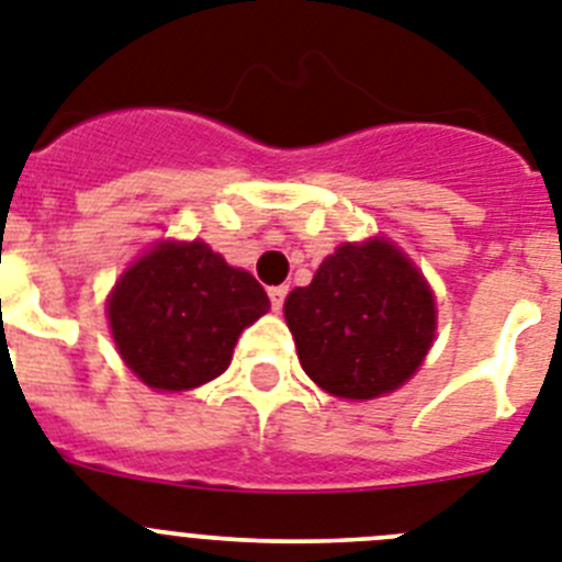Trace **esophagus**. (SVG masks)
I'll return each instance as SVG.
<instances>
[{"instance_id":"1","label":"esophagus","mask_w":562,"mask_h":562,"mask_svg":"<svg viewBox=\"0 0 562 562\" xmlns=\"http://www.w3.org/2000/svg\"><path fill=\"white\" fill-rule=\"evenodd\" d=\"M285 296H288V285L268 288V300H271V308L274 311H282V302H285Z\"/></svg>"}]
</instances>
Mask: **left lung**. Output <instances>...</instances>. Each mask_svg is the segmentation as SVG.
Listing matches in <instances>:
<instances>
[{"instance_id": "1", "label": "left lung", "mask_w": 562, "mask_h": 562, "mask_svg": "<svg viewBox=\"0 0 562 562\" xmlns=\"http://www.w3.org/2000/svg\"><path fill=\"white\" fill-rule=\"evenodd\" d=\"M302 370L325 393L368 402L402 387L436 336L427 280L384 237L341 243L285 300Z\"/></svg>"}]
</instances>
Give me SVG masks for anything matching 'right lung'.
<instances>
[{"instance_id":"1","label":"right lung","mask_w":562,"mask_h":562,"mask_svg":"<svg viewBox=\"0 0 562 562\" xmlns=\"http://www.w3.org/2000/svg\"><path fill=\"white\" fill-rule=\"evenodd\" d=\"M268 308L260 282L200 240L153 246L126 268L106 300L112 339L126 368L166 393L217 379L243 330Z\"/></svg>"}]
</instances>
